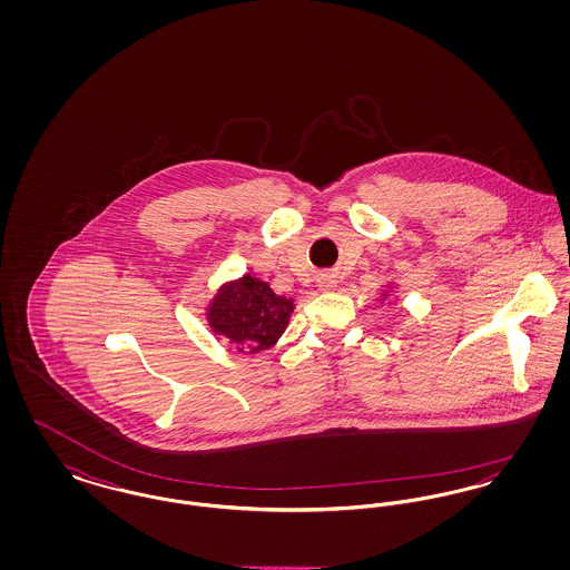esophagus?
<instances>
[{
    "instance_id": "1",
    "label": "esophagus",
    "mask_w": 570,
    "mask_h": 570,
    "mask_svg": "<svg viewBox=\"0 0 570 570\" xmlns=\"http://www.w3.org/2000/svg\"><path fill=\"white\" fill-rule=\"evenodd\" d=\"M316 282H318V288H321V291H331V288L335 286V277H333L331 273H321Z\"/></svg>"
}]
</instances>
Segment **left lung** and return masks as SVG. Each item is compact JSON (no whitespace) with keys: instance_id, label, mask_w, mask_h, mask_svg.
<instances>
[{"instance_id":"obj_1","label":"left lung","mask_w":570,"mask_h":570,"mask_svg":"<svg viewBox=\"0 0 570 570\" xmlns=\"http://www.w3.org/2000/svg\"><path fill=\"white\" fill-rule=\"evenodd\" d=\"M384 297H386V293H384Z\"/></svg>"}]
</instances>
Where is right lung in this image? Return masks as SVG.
Masks as SVG:
<instances>
[{
	"instance_id": "right-lung-1",
	"label": "right lung",
	"mask_w": 570,
	"mask_h": 570,
	"mask_svg": "<svg viewBox=\"0 0 570 570\" xmlns=\"http://www.w3.org/2000/svg\"><path fill=\"white\" fill-rule=\"evenodd\" d=\"M293 309V298L275 295L267 282L245 273L217 291L207 307V321L239 353L254 354L272 348L288 326Z\"/></svg>"
}]
</instances>
